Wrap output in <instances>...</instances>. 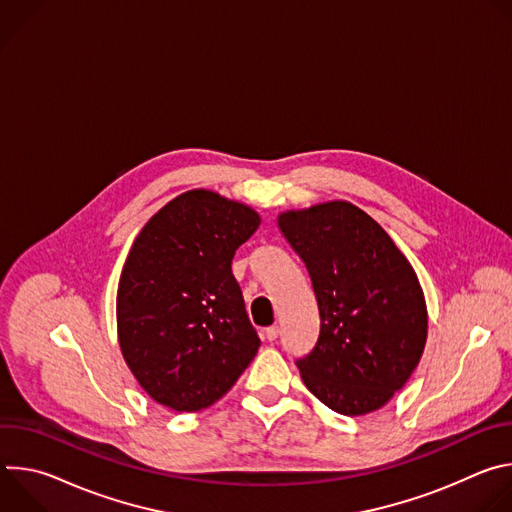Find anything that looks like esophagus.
I'll list each match as a JSON object with an SVG mask.
<instances>
[{"label": "esophagus", "mask_w": 512, "mask_h": 512, "mask_svg": "<svg viewBox=\"0 0 512 512\" xmlns=\"http://www.w3.org/2000/svg\"><path fill=\"white\" fill-rule=\"evenodd\" d=\"M265 338L269 340V342H273L277 336H279V328L277 326H269V328H265Z\"/></svg>", "instance_id": "obj_1"}]
</instances>
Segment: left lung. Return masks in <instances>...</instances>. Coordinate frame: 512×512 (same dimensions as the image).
<instances>
[{
  "label": "left lung",
  "instance_id": "obj_1",
  "mask_svg": "<svg viewBox=\"0 0 512 512\" xmlns=\"http://www.w3.org/2000/svg\"><path fill=\"white\" fill-rule=\"evenodd\" d=\"M277 227L312 279L320 334L304 385L332 411L381 409L409 381L427 340L417 273L387 231L346 200L285 210Z\"/></svg>",
  "mask_w": 512,
  "mask_h": 512
}]
</instances>
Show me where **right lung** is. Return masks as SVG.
Instances as JSON below:
<instances>
[{
	"instance_id": "1",
	"label": "right lung",
	"mask_w": 512,
	"mask_h": 512,
	"mask_svg": "<svg viewBox=\"0 0 512 512\" xmlns=\"http://www.w3.org/2000/svg\"><path fill=\"white\" fill-rule=\"evenodd\" d=\"M259 225L251 206L196 188L135 237L117 287V338L129 371L160 405L200 411L255 358L261 340L231 263Z\"/></svg>"
}]
</instances>
